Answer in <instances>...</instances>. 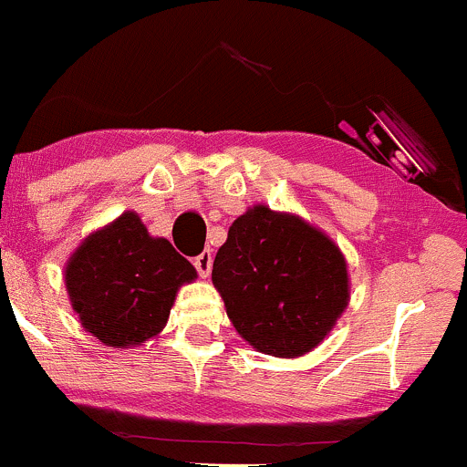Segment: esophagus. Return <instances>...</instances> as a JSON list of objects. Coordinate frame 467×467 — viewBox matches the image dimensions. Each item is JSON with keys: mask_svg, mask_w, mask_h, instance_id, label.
I'll list each match as a JSON object with an SVG mask.
<instances>
[{"mask_svg": "<svg viewBox=\"0 0 467 467\" xmlns=\"http://www.w3.org/2000/svg\"><path fill=\"white\" fill-rule=\"evenodd\" d=\"M194 266L199 271L201 277L210 275V268H212V251H203L201 255L194 257Z\"/></svg>", "mask_w": 467, "mask_h": 467, "instance_id": "obj_1", "label": "esophagus"}]
</instances>
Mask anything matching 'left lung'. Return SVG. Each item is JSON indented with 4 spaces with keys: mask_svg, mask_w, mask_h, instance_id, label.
Instances as JSON below:
<instances>
[{
    "mask_svg": "<svg viewBox=\"0 0 467 467\" xmlns=\"http://www.w3.org/2000/svg\"><path fill=\"white\" fill-rule=\"evenodd\" d=\"M212 282L234 329L273 357L309 352L348 307L346 260L332 239L264 205L230 225Z\"/></svg>",
    "mask_w": 467,
    "mask_h": 467,
    "instance_id": "1",
    "label": "left lung"
}]
</instances>
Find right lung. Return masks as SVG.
Returning <instances> with one entry per match:
<instances>
[{"label": "right lung", "instance_id": "obj_1", "mask_svg": "<svg viewBox=\"0 0 467 467\" xmlns=\"http://www.w3.org/2000/svg\"><path fill=\"white\" fill-rule=\"evenodd\" d=\"M196 268L167 239H153L135 212L89 234L65 268L83 327L112 348L140 346L167 325L182 282Z\"/></svg>", "mask_w": 467, "mask_h": 467}]
</instances>
